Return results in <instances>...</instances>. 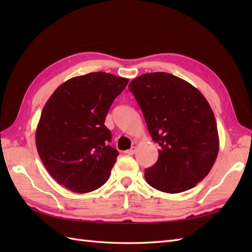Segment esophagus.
Here are the masks:
<instances>
[{
    "label": "esophagus",
    "mask_w": 252,
    "mask_h": 252,
    "mask_svg": "<svg viewBox=\"0 0 252 252\" xmlns=\"http://www.w3.org/2000/svg\"><path fill=\"white\" fill-rule=\"evenodd\" d=\"M135 150H136V147H135V146H132L130 149L126 150V151H125V154H126V155H129V156H132V155H134Z\"/></svg>",
    "instance_id": "esophagus-1"
}]
</instances>
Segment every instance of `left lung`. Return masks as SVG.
Masks as SVG:
<instances>
[{
  "label": "left lung",
  "instance_id": "1",
  "mask_svg": "<svg viewBox=\"0 0 252 252\" xmlns=\"http://www.w3.org/2000/svg\"><path fill=\"white\" fill-rule=\"evenodd\" d=\"M152 140L159 145L157 163L145 180L157 190L179 193L203 181L220 148L215 114L191 84L167 72L145 73L129 84Z\"/></svg>",
  "mask_w": 252,
  "mask_h": 252
}]
</instances>
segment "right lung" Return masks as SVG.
Here are the masks:
<instances>
[{
	"label": "right lung",
	"mask_w": 252,
	"mask_h": 252,
	"mask_svg": "<svg viewBox=\"0 0 252 252\" xmlns=\"http://www.w3.org/2000/svg\"><path fill=\"white\" fill-rule=\"evenodd\" d=\"M128 79L90 72L60 85L45 104L35 131L44 166L60 185L77 193L103 186L119 152L104 125L112 102Z\"/></svg>",
	"instance_id": "add662e5"
}]
</instances>
